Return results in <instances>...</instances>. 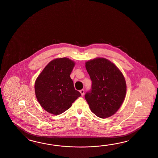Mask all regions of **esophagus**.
Returning <instances> with one entry per match:
<instances>
[{"label": "esophagus", "mask_w": 158, "mask_h": 158, "mask_svg": "<svg viewBox=\"0 0 158 158\" xmlns=\"http://www.w3.org/2000/svg\"><path fill=\"white\" fill-rule=\"evenodd\" d=\"M80 93H81V96H83L84 93H85V91H84V90H83V89H82L81 90H80Z\"/></svg>", "instance_id": "1"}]
</instances>
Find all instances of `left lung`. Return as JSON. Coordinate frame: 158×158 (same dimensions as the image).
Masks as SVG:
<instances>
[{"label": "left lung", "instance_id": "1", "mask_svg": "<svg viewBox=\"0 0 158 158\" xmlns=\"http://www.w3.org/2000/svg\"><path fill=\"white\" fill-rule=\"evenodd\" d=\"M85 64L92 81L91 91L85 94L90 110L101 118L114 115L122 105L126 94L123 73L105 58H96Z\"/></svg>", "mask_w": 158, "mask_h": 158}]
</instances>
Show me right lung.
Listing matches in <instances>:
<instances>
[{"label":"right lung","instance_id":"1","mask_svg":"<svg viewBox=\"0 0 158 158\" xmlns=\"http://www.w3.org/2000/svg\"><path fill=\"white\" fill-rule=\"evenodd\" d=\"M75 63L67 57L51 61L36 78L35 92L40 105L53 115L64 112L81 96L73 86L70 75Z\"/></svg>","mask_w":158,"mask_h":158}]
</instances>
